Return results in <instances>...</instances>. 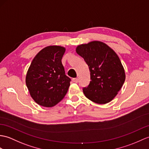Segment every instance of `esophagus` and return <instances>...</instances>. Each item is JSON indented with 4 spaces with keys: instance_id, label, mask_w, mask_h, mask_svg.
<instances>
[{
    "instance_id": "1",
    "label": "esophagus",
    "mask_w": 149,
    "mask_h": 149,
    "mask_svg": "<svg viewBox=\"0 0 149 149\" xmlns=\"http://www.w3.org/2000/svg\"><path fill=\"white\" fill-rule=\"evenodd\" d=\"M72 81L75 83H77L79 82V79L77 78H74L73 79H72Z\"/></svg>"
}]
</instances>
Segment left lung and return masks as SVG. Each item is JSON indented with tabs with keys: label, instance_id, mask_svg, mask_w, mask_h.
<instances>
[{
	"label": "left lung",
	"instance_id": "1",
	"mask_svg": "<svg viewBox=\"0 0 149 149\" xmlns=\"http://www.w3.org/2000/svg\"><path fill=\"white\" fill-rule=\"evenodd\" d=\"M76 52L84 58L90 72L91 81L83 88L85 96L98 104L110 102L125 81V72L118 56L100 41L78 46Z\"/></svg>",
	"mask_w": 149,
	"mask_h": 149
}]
</instances>
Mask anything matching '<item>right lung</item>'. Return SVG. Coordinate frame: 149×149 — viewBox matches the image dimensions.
<instances>
[{"label": "right lung", "mask_w": 149, "mask_h": 149, "mask_svg": "<svg viewBox=\"0 0 149 149\" xmlns=\"http://www.w3.org/2000/svg\"><path fill=\"white\" fill-rule=\"evenodd\" d=\"M65 51L63 47L47 46L31 63L26 76V84L37 104L52 107L67 94L71 79L65 75L61 63Z\"/></svg>", "instance_id": "obj_1"}]
</instances>
